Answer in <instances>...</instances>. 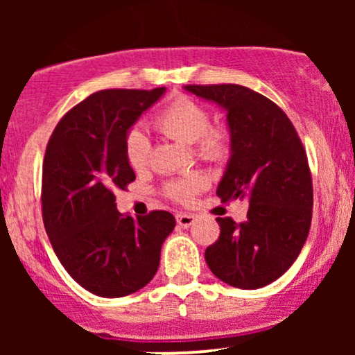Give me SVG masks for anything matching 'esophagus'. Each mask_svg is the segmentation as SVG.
Returning <instances> with one entry per match:
<instances>
[{
    "mask_svg": "<svg viewBox=\"0 0 355 355\" xmlns=\"http://www.w3.org/2000/svg\"><path fill=\"white\" fill-rule=\"evenodd\" d=\"M195 217L191 214H177V223L183 229H189L190 225H193Z\"/></svg>",
    "mask_w": 355,
    "mask_h": 355,
    "instance_id": "34e87169",
    "label": "esophagus"
}]
</instances>
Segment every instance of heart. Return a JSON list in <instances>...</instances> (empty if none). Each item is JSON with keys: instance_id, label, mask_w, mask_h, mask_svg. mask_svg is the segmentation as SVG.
I'll return each instance as SVG.
<instances>
[{"instance_id": "1", "label": "heart", "mask_w": 355, "mask_h": 355, "mask_svg": "<svg viewBox=\"0 0 355 355\" xmlns=\"http://www.w3.org/2000/svg\"><path fill=\"white\" fill-rule=\"evenodd\" d=\"M155 128L164 135L183 144H193L195 152L203 160L223 162L230 157L234 137L227 125H210L209 110L189 96H178L155 116ZM125 157L135 172L144 170L152 157V141L141 130L133 128L123 141ZM205 187V178L190 175L165 183L164 191L175 202L187 203Z\"/></svg>"}]
</instances>
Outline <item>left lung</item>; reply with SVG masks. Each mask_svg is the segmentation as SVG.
Returning a JSON list of instances; mask_svg holds the SVG:
<instances>
[{
    "label": "left lung",
    "mask_w": 355,
    "mask_h": 355,
    "mask_svg": "<svg viewBox=\"0 0 355 355\" xmlns=\"http://www.w3.org/2000/svg\"><path fill=\"white\" fill-rule=\"evenodd\" d=\"M185 89L227 110L234 146L217 195L248 200L245 222L217 218L220 235L207 247V266L232 287L260 288L291 268L311 230L307 153L284 110L254 89L232 83Z\"/></svg>",
    "instance_id": "8db88e82"
}]
</instances>
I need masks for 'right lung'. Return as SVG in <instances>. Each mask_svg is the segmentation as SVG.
<instances>
[{"label": "right lung", "instance_id": "1", "mask_svg": "<svg viewBox=\"0 0 355 355\" xmlns=\"http://www.w3.org/2000/svg\"><path fill=\"white\" fill-rule=\"evenodd\" d=\"M165 88L101 89L64 113L46 145L42 214L61 266L92 294L125 297L145 287L160 266L175 217L153 210L133 218L116 210L115 191L135 172L123 141Z\"/></svg>", "mask_w": 355, "mask_h": 355}]
</instances>
